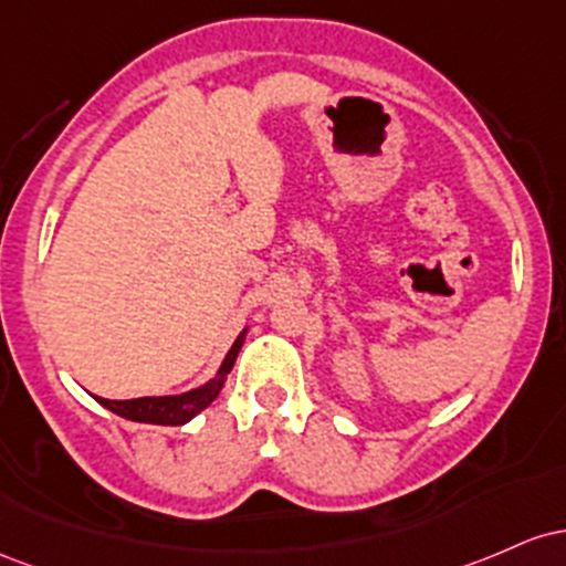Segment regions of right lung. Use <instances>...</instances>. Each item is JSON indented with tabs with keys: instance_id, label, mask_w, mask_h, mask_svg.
Here are the masks:
<instances>
[{
	"instance_id": "right-lung-1",
	"label": "right lung",
	"mask_w": 566,
	"mask_h": 566,
	"mask_svg": "<svg viewBox=\"0 0 566 566\" xmlns=\"http://www.w3.org/2000/svg\"><path fill=\"white\" fill-rule=\"evenodd\" d=\"M240 347H243V336L232 345V350L227 353L224 364H221L219 374L206 382L198 390H189L184 396H157V398H130V401H109V398H98L101 406L114 411V415L125 417L133 422H149V424H184L192 420L195 415H200L206 406L219 396L221 385H224L227 374L232 371L234 358H238Z\"/></svg>"
}]
</instances>
